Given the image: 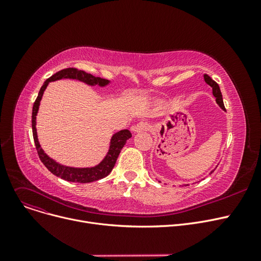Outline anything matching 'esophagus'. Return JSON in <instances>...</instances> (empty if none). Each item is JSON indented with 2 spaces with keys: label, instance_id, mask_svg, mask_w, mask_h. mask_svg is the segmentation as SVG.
Returning <instances> with one entry per match:
<instances>
[{
  "label": "esophagus",
  "instance_id": "1",
  "mask_svg": "<svg viewBox=\"0 0 261 261\" xmlns=\"http://www.w3.org/2000/svg\"><path fill=\"white\" fill-rule=\"evenodd\" d=\"M150 129V125L147 121H140L139 123L131 127V130L134 133H139V132H143V131H148Z\"/></svg>",
  "mask_w": 261,
  "mask_h": 261
}]
</instances>
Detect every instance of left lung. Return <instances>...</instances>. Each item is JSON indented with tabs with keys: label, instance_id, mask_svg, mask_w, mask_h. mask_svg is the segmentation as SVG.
Wrapping results in <instances>:
<instances>
[{
	"label": "left lung",
	"instance_id": "1",
	"mask_svg": "<svg viewBox=\"0 0 261 261\" xmlns=\"http://www.w3.org/2000/svg\"><path fill=\"white\" fill-rule=\"evenodd\" d=\"M204 80H205V82H206V84H207L208 86L212 87V89H213V95L216 97V102L219 105V107H220L222 110H224V111H225L224 103H223V98H222V94H221L220 88H219V85L217 84L216 81H214L207 74L204 75ZM212 172H214V170L211 171V173H212ZM184 186H187V185H184Z\"/></svg>",
	"mask_w": 261,
	"mask_h": 261
}]
</instances>
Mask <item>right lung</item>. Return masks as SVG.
Returning <instances> with one entry per match:
<instances>
[{"label":"right lung","mask_w":261,"mask_h":261,"mask_svg":"<svg viewBox=\"0 0 261 261\" xmlns=\"http://www.w3.org/2000/svg\"><path fill=\"white\" fill-rule=\"evenodd\" d=\"M62 78H70V79H76L79 81L85 82V84L89 86H99V87H106L107 85L110 84V81L100 77H95L91 74L86 73L85 71H79L77 68L74 67H68L64 68V70H61L57 72L56 74H54L51 77L46 79L44 81L43 86L41 87L38 97L34 102L33 107V114H32V127H33V136H34V141L36 145V149L38 155L44 164V166L55 175H57L61 179L68 181V182H77V183H90L97 181L100 179H103L110 172L112 171L116 160L121 151L122 147L125 146L127 141L131 138L132 134L130 133L129 130H120L113 134L111 142H110V148L107 155L105 159L94 167H87V168H75V167H68L61 165V164L57 163L56 161H54L50 159L44 151L43 149L41 148L39 141H38V135H37V129H36V116L39 110L40 101L42 99L43 93L48 86L50 81L55 80H59Z\"/></svg>","instance_id":"1"}]
</instances>
